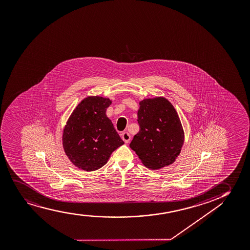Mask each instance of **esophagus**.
Instances as JSON below:
<instances>
[{
    "label": "esophagus",
    "mask_w": 250,
    "mask_h": 250,
    "mask_svg": "<svg viewBox=\"0 0 250 250\" xmlns=\"http://www.w3.org/2000/svg\"><path fill=\"white\" fill-rule=\"evenodd\" d=\"M121 137H122L124 142H125V143H128L129 142V140H130V135L128 132L122 133Z\"/></svg>",
    "instance_id": "1"
}]
</instances>
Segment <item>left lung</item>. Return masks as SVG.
<instances>
[{
  "label": "left lung",
  "instance_id": "8db88e82",
  "mask_svg": "<svg viewBox=\"0 0 250 250\" xmlns=\"http://www.w3.org/2000/svg\"><path fill=\"white\" fill-rule=\"evenodd\" d=\"M140 130L129 146L148 168L173 164L184 144V130L175 108L159 97L143 99L137 113Z\"/></svg>",
  "mask_w": 250,
  "mask_h": 250
}]
</instances>
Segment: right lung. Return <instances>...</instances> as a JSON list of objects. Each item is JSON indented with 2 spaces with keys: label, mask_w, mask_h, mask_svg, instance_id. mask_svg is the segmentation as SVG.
<instances>
[{
  "label": "right lung",
  "mask_w": 250,
  "mask_h": 250,
  "mask_svg": "<svg viewBox=\"0 0 250 250\" xmlns=\"http://www.w3.org/2000/svg\"><path fill=\"white\" fill-rule=\"evenodd\" d=\"M111 100L87 97L77 105L62 136L63 147L75 166L87 172L107 164L112 152L124 142L106 115Z\"/></svg>",
  "instance_id": "obj_1"
}]
</instances>
